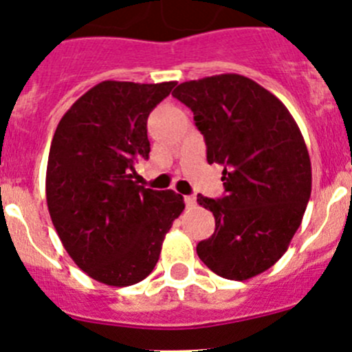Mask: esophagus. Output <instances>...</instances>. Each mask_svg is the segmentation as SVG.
<instances>
[{"label": "esophagus", "instance_id": "obj_1", "mask_svg": "<svg viewBox=\"0 0 352 352\" xmlns=\"http://www.w3.org/2000/svg\"><path fill=\"white\" fill-rule=\"evenodd\" d=\"M184 202H186L187 208H194V206H196V197H194V196H184Z\"/></svg>", "mask_w": 352, "mask_h": 352}]
</instances>
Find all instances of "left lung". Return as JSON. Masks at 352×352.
Masks as SVG:
<instances>
[{"mask_svg": "<svg viewBox=\"0 0 352 352\" xmlns=\"http://www.w3.org/2000/svg\"><path fill=\"white\" fill-rule=\"evenodd\" d=\"M172 95L194 112L208 163L223 165L225 196H197L216 221L197 243L199 258L221 278H254L283 257L310 199L300 127L278 97L242 74L186 81Z\"/></svg>", "mask_w": 352, "mask_h": 352, "instance_id": "8db88e82", "label": "left lung"}]
</instances>
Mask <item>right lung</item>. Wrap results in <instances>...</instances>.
<instances>
[{"label":"right lung","mask_w":352,"mask_h":352,"mask_svg":"<svg viewBox=\"0 0 352 352\" xmlns=\"http://www.w3.org/2000/svg\"><path fill=\"white\" fill-rule=\"evenodd\" d=\"M175 81H102L63 116L51 143L45 196L74 264L109 286L143 281L158 262L184 197L134 182L148 160L146 120Z\"/></svg>","instance_id":"obj_1"}]
</instances>
